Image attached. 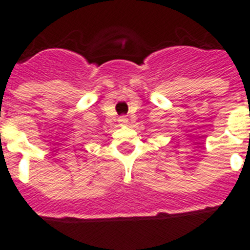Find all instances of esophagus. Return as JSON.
<instances>
[{
  "label": "esophagus",
  "instance_id": "esophagus-1",
  "mask_svg": "<svg viewBox=\"0 0 250 250\" xmlns=\"http://www.w3.org/2000/svg\"><path fill=\"white\" fill-rule=\"evenodd\" d=\"M119 123H120V125H126V124H127V119L125 116L119 117Z\"/></svg>",
  "mask_w": 250,
  "mask_h": 250
}]
</instances>
